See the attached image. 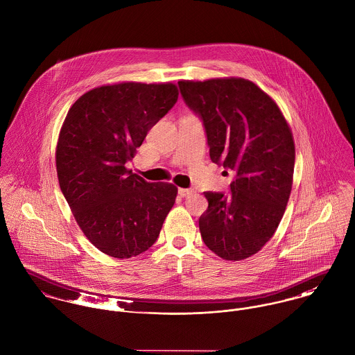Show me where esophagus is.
Listing matches in <instances>:
<instances>
[{
  "mask_svg": "<svg viewBox=\"0 0 355 355\" xmlns=\"http://www.w3.org/2000/svg\"><path fill=\"white\" fill-rule=\"evenodd\" d=\"M192 189H187V188H180L178 189V195L181 196V198H187V196H189V195H192Z\"/></svg>",
  "mask_w": 355,
  "mask_h": 355,
  "instance_id": "1",
  "label": "esophagus"
}]
</instances>
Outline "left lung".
<instances>
[{
  "label": "left lung",
  "mask_w": 355,
  "mask_h": 355,
  "mask_svg": "<svg viewBox=\"0 0 355 355\" xmlns=\"http://www.w3.org/2000/svg\"><path fill=\"white\" fill-rule=\"evenodd\" d=\"M187 105L203 121L210 157L234 173L230 193L205 192V244L225 261L257 254L283 218L293 180L295 144L276 101L244 78L180 80Z\"/></svg>",
  "instance_id": "obj_1"
}]
</instances>
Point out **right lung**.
<instances>
[{
    "instance_id": "obj_1",
    "label": "right lung",
    "mask_w": 355,
    "mask_h": 355,
    "mask_svg": "<svg viewBox=\"0 0 355 355\" xmlns=\"http://www.w3.org/2000/svg\"><path fill=\"white\" fill-rule=\"evenodd\" d=\"M177 100L171 82L103 85L82 94L63 122L56 146L60 189L83 234L110 257L146 251L175 203L177 187L146 182L126 162Z\"/></svg>"
}]
</instances>
